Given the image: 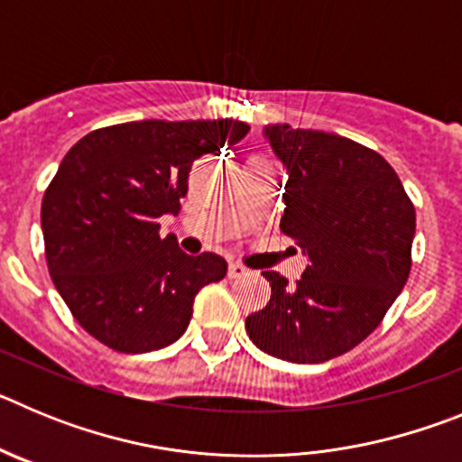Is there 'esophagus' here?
Instances as JSON below:
<instances>
[{
  "label": "esophagus",
  "mask_w": 462,
  "mask_h": 462,
  "mask_svg": "<svg viewBox=\"0 0 462 462\" xmlns=\"http://www.w3.org/2000/svg\"><path fill=\"white\" fill-rule=\"evenodd\" d=\"M245 275H250V268H245L243 263H238V261H231L228 263V277H245Z\"/></svg>",
  "instance_id": "obj_1"
}]
</instances>
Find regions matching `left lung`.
I'll return each mask as SVG.
<instances>
[{
  "mask_svg": "<svg viewBox=\"0 0 462 462\" xmlns=\"http://www.w3.org/2000/svg\"><path fill=\"white\" fill-rule=\"evenodd\" d=\"M263 138L287 171L282 234L308 266L296 284L261 273L271 300L245 328L271 356L324 363L365 340L405 287L414 206L389 162L349 138L289 125H266Z\"/></svg>",
  "mask_w": 462,
  "mask_h": 462,
  "instance_id": "1",
  "label": "left lung"
}]
</instances>
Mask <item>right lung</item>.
Listing matches in <instances>:
<instances>
[{
    "label": "right lung",
    "mask_w": 462,
    "mask_h": 462,
    "mask_svg": "<svg viewBox=\"0 0 462 462\" xmlns=\"http://www.w3.org/2000/svg\"><path fill=\"white\" fill-rule=\"evenodd\" d=\"M238 120H143L80 138L41 203L46 261L76 321L106 346L145 354L189 326L196 293L226 275L224 256H189L159 217L180 210L191 164L234 145Z\"/></svg>",
    "instance_id": "right-lung-1"
}]
</instances>
